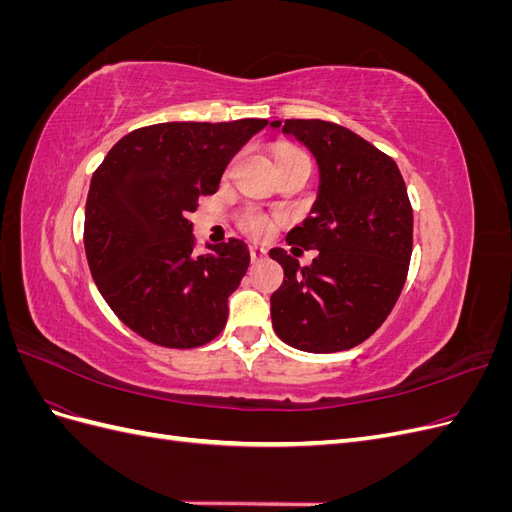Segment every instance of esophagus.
Instances as JSON below:
<instances>
[{"label":"esophagus","instance_id":"obj_1","mask_svg":"<svg viewBox=\"0 0 512 512\" xmlns=\"http://www.w3.org/2000/svg\"><path fill=\"white\" fill-rule=\"evenodd\" d=\"M250 258H252V262H260V260H265V258H267V250H262V247H256V245H252V247H250Z\"/></svg>","mask_w":512,"mask_h":512}]
</instances>
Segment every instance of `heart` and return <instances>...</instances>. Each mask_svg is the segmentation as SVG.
I'll return each mask as SVG.
<instances>
[{
  "instance_id": "heart-1",
  "label": "heart",
  "mask_w": 512,
  "mask_h": 512,
  "mask_svg": "<svg viewBox=\"0 0 512 512\" xmlns=\"http://www.w3.org/2000/svg\"><path fill=\"white\" fill-rule=\"evenodd\" d=\"M297 153H303V151H286L284 156H282V160H286V158H290V156H297ZM282 160H280V162H282ZM239 226H241V230L247 232V235H250V237L260 239V237H267V235H269L271 220H269V215H265L262 211L247 209L245 213H241Z\"/></svg>"
}]
</instances>
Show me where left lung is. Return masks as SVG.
<instances>
[{
    "instance_id": "8db88e82",
    "label": "left lung",
    "mask_w": 512,
    "mask_h": 512,
    "mask_svg": "<svg viewBox=\"0 0 512 512\" xmlns=\"http://www.w3.org/2000/svg\"><path fill=\"white\" fill-rule=\"evenodd\" d=\"M305 143L320 166L314 215L288 232L294 250H318L301 267L286 250L269 252L284 269L271 294V320L288 346L327 354L374 335L404 290L412 256V205L391 156L339 123L273 121Z\"/></svg>"
}]
</instances>
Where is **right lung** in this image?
Instances as JSON below:
<instances>
[{
	"label": "right lung",
	"instance_id": "right-lung-1",
	"mask_svg": "<svg viewBox=\"0 0 512 512\" xmlns=\"http://www.w3.org/2000/svg\"><path fill=\"white\" fill-rule=\"evenodd\" d=\"M267 119L170 121L126 134L91 177L85 254L115 316L162 348L218 337L228 297L250 267L241 239L196 252L190 213L220 188L232 156Z\"/></svg>",
	"mask_w": 512,
	"mask_h": 512
}]
</instances>
